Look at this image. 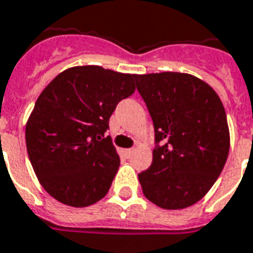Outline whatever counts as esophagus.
<instances>
[{
    "mask_svg": "<svg viewBox=\"0 0 253 253\" xmlns=\"http://www.w3.org/2000/svg\"><path fill=\"white\" fill-rule=\"evenodd\" d=\"M132 153H134V149H125V154H126L127 157H130Z\"/></svg>",
    "mask_w": 253,
    "mask_h": 253,
    "instance_id": "1",
    "label": "esophagus"
}]
</instances>
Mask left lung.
<instances>
[{
  "mask_svg": "<svg viewBox=\"0 0 253 253\" xmlns=\"http://www.w3.org/2000/svg\"><path fill=\"white\" fill-rule=\"evenodd\" d=\"M155 132L153 162L138 174L145 197L184 209L211 190L228 158L229 128L216 91L193 75H135Z\"/></svg>",
  "mask_w": 253,
  "mask_h": 253,
  "instance_id": "8db88e82",
  "label": "left lung"
}]
</instances>
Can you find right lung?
Segmentation results:
<instances>
[{
    "instance_id": "obj_1",
    "label": "right lung",
    "mask_w": 253,
    "mask_h": 253,
    "mask_svg": "<svg viewBox=\"0 0 253 253\" xmlns=\"http://www.w3.org/2000/svg\"><path fill=\"white\" fill-rule=\"evenodd\" d=\"M134 79L99 65H79L42 89L28 118L25 141L41 186L55 200L84 208L107 194L121 161L104 132L118 103L135 91Z\"/></svg>"
}]
</instances>
